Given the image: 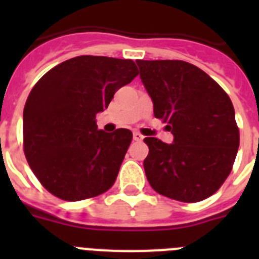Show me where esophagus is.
<instances>
[{"mask_svg":"<svg viewBox=\"0 0 259 259\" xmlns=\"http://www.w3.org/2000/svg\"><path fill=\"white\" fill-rule=\"evenodd\" d=\"M134 140L135 141H143L144 136L140 134V132H134Z\"/></svg>","mask_w":259,"mask_h":259,"instance_id":"esophagus-1","label":"esophagus"}]
</instances>
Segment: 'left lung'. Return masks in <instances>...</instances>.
<instances>
[{"label": "left lung", "mask_w": 259, "mask_h": 259, "mask_svg": "<svg viewBox=\"0 0 259 259\" xmlns=\"http://www.w3.org/2000/svg\"><path fill=\"white\" fill-rule=\"evenodd\" d=\"M155 118L174 141L145 137L146 179L162 196L198 202L221 188L232 170L240 135L230 97L215 80L184 61H136Z\"/></svg>", "instance_id": "8db88e82"}]
</instances>
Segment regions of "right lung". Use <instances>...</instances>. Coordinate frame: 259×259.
I'll return each mask as SVG.
<instances>
[{
  "label": "right lung",
  "mask_w": 259,
  "mask_h": 259,
  "mask_svg": "<svg viewBox=\"0 0 259 259\" xmlns=\"http://www.w3.org/2000/svg\"><path fill=\"white\" fill-rule=\"evenodd\" d=\"M137 74L132 59L80 56L53 67L32 88L23 111L24 154L56 197L85 200L113 187L132 132L98 130L96 115Z\"/></svg>",
  "instance_id": "1"
}]
</instances>
